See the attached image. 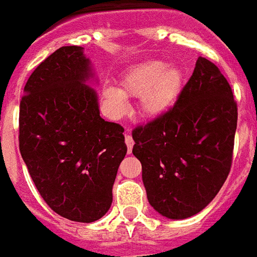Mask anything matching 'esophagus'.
I'll list each match as a JSON object with an SVG mask.
<instances>
[{
    "label": "esophagus",
    "instance_id": "obj_1",
    "mask_svg": "<svg viewBox=\"0 0 257 257\" xmlns=\"http://www.w3.org/2000/svg\"><path fill=\"white\" fill-rule=\"evenodd\" d=\"M124 141H126L127 151H128V153H130L131 149H133V147H134V140H133V137L131 136H126L124 137Z\"/></svg>",
    "mask_w": 257,
    "mask_h": 257
}]
</instances>
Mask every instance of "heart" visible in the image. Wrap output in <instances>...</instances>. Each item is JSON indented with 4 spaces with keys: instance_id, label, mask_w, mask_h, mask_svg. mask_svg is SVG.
Wrapping results in <instances>:
<instances>
[{
    "instance_id": "heart-1",
    "label": "heart",
    "mask_w": 257,
    "mask_h": 257,
    "mask_svg": "<svg viewBox=\"0 0 257 257\" xmlns=\"http://www.w3.org/2000/svg\"><path fill=\"white\" fill-rule=\"evenodd\" d=\"M182 69L162 60H151L127 69L119 80V90L105 87L102 100L113 117L127 110L124 98H140V112L147 117H157L171 108L183 87Z\"/></svg>"
}]
</instances>
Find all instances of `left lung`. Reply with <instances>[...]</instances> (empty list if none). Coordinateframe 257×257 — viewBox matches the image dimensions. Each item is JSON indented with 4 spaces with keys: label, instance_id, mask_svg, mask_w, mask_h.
<instances>
[{
    "label": "left lung",
    "instance_id": "left-lung-1",
    "mask_svg": "<svg viewBox=\"0 0 257 257\" xmlns=\"http://www.w3.org/2000/svg\"><path fill=\"white\" fill-rule=\"evenodd\" d=\"M237 102L216 65L198 57L175 105L133 130L148 201L168 219L203 211L233 162Z\"/></svg>",
    "mask_w": 257,
    "mask_h": 257
}]
</instances>
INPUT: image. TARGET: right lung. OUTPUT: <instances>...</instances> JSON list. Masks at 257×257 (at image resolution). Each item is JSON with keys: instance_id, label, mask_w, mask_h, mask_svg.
Returning <instances> with one entry per match:
<instances>
[{"instance_id": "right-lung-1", "label": "right lung", "mask_w": 257, "mask_h": 257, "mask_svg": "<svg viewBox=\"0 0 257 257\" xmlns=\"http://www.w3.org/2000/svg\"><path fill=\"white\" fill-rule=\"evenodd\" d=\"M90 60L63 46L34 69L19 113V148L31 179L54 212L74 222L102 218L127 153L124 128L100 116Z\"/></svg>"}]
</instances>
